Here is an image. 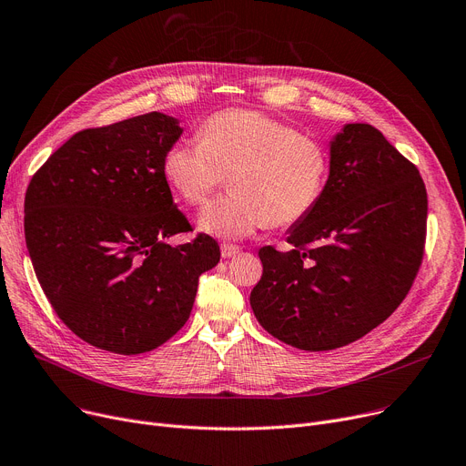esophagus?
Returning a JSON list of instances; mask_svg holds the SVG:
<instances>
[{"label": "esophagus", "instance_id": "1", "mask_svg": "<svg viewBox=\"0 0 466 466\" xmlns=\"http://www.w3.org/2000/svg\"><path fill=\"white\" fill-rule=\"evenodd\" d=\"M239 253V248L234 246V243H220V255L223 258H232Z\"/></svg>", "mask_w": 466, "mask_h": 466}]
</instances>
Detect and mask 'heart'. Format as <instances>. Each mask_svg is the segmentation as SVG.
I'll use <instances>...</instances> for the list:
<instances>
[{"instance_id": "heart-1", "label": "heart", "mask_w": 466, "mask_h": 466, "mask_svg": "<svg viewBox=\"0 0 466 466\" xmlns=\"http://www.w3.org/2000/svg\"><path fill=\"white\" fill-rule=\"evenodd\" d=\"M167 185L190 206H204L230 181L232 194L208 206L198 227L220 239L290 227L319 204L330 174L327 145L292 125L249 109L208 116L198 141H177L162 158Z\"/></svg>"}]
</instances>
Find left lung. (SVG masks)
Segmentation results:
<instances>
[{"mask_svg":"<svg viewBox=\"0 0 466 466\" xmlns=\"http://www.w3.org/2000/svg\"><path fill=\"white\" fill-rule=\"evenodd\" d=\"M427 238V190L415 167L370 125L330 143L315 209L290 228V251H258L251 290L258 323L285 344L327 351L369 334L406 299Z\"/></svg>","mask_w":466,"mask_h":466,"instance_id":"8db88e82","label":"left lung"}]
</instances>
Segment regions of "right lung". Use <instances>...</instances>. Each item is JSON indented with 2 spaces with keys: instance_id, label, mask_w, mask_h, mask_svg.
<instances>
[{
  "instance_id": "obj_1",
  "label": "right lung",
  "mask_w": 466,
  "mask_h": 466,
  "mask_svg": "<svg viewBox=\"0 0 466 466\" xmlns=\"http://www.w3.org/2000/svg\"><path fill=\"white\" fill-rule=\"evenodd\" d=\"M179 122L147 113L71 136L35 171L24 234L35 276L64 325L120 355L162 346L188 319L198 279L220 258L192 230L162 174Z\"/></svg>"
}]
</instances>
